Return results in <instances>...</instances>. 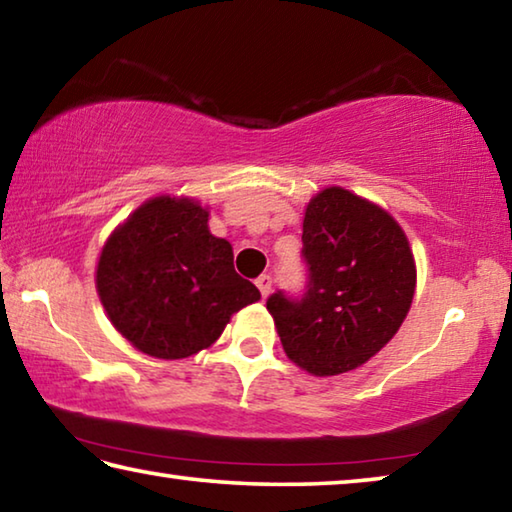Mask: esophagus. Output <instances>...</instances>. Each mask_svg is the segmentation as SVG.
<instances>
[{
    "instance_id": "obj_1",
    "label": "esophagus",
    "mask_w": 512,
    "mask_h": 512,
    "mask_svg": "<svg viewBox=\"0 0 512 512\" xmlns=\"http://www.w3.org/2000/svg\"><path fill=\"white\" fill-rule=\"evenodd\" d=\"M255 284H257L259 293H262V298H266L268 293H271V289H273V277L268 275V273H264V275H259V277H257Z\"/></svg>"
}]
</instances>
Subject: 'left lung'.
<instances>
[{
	"label": "left lung",
	"instance_id": "left-lung-1",
	"mask_svg": "<svg viewBox=\"0 0 512 512\" xmlns=\"http://www.w3.org/2000/svg\"><path fill=\"white\" fill-rule=\"evenodd\" d=\"M307 284L266 309L282 348L311 375L359 368L393 339L415 293V262L391 214L343 187L311 198L302 223Z\"/></svg>",
	"mask_w": 512,
	"mask_h": 512
}]
</instances>
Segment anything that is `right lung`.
<instances>
[{
	"mask_svg": "<svg viewBox=\"0 0 512 512\" xmlns=\"http://www.w3.org/2000/svg\"><path fill=\"white\" fill-rule=\"evenodd\" d=\"M207 216L192 198H151L101 250V305L117 332L149 357L185 359L210 348L232 314L259 300Z\"/></svg>",
	"mask_w": 512,
	"mask_h": 512,
	"instance_id": "right-lung-1",
	"label": "right lung"
}]
</instances>
